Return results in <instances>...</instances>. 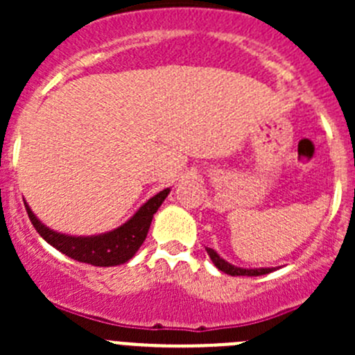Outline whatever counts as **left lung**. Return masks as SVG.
<instances>
[{
	"label": "left lung",
	"mask_w": 355,
	"mask_h": 355,
	"mask_svg": "<svg viewBox=\"0 0 355 355\" xmlns=\"http://www.w3.org/2000/svg\"><path fill=\"white\" fill-rule=\"evenodd\" d=\"M207 254H209L211 261L214 263V266L218 268L223 273L232 275V277H261V275H266L273 271V268H254V270H245V268H237L234 264L227 263L225 259H221L220 256L216 254V250H213L211 247H206Z\"/></svg>",
	"instance_id": "1"
}]
</instances>
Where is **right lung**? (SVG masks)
I'll return each instance as SVG.
<instances>
[{"mask_svg": "<svg viewBox=\"0 0 355 355\" xmlns=\"http://www.w3.org/2000/svg\"><path fill=\"white\" fill-rule=\"evenodd\" d=\"M168 194H170V189L157 192L155 198L139 207L137 213L127 223L108 234L91 235V237H71V235L53 232L35 218L27 202H25V209L37 234L65 256L80 263L92 264V266H116V264L127 263L137 252L139 247L148 237L153 216Z\"/></svg>", "mask_w": 355, "mask_h": 355, "instance_id": "right-lung-1", "label": "right lung"}]
</instances>
